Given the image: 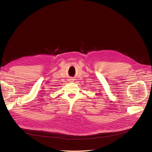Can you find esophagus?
<instances>
[{"mask_svg":"<svg viewBox=\"0 0 152 152\" xmlns=\"http://www.w3.org/2000/svg\"><path fill=\"white\" fill-rule=\"evenodd\" d=\"M69 80H70V81H72L73 80H72V79H69Z\"/></svg>","mask_w":152,"mask_h":152,"instance_id":"1","label":"esophagus"}]
</instances>
